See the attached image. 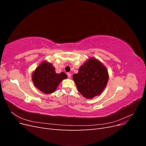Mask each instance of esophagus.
Masks as SVG:
<instances>
[{"label": "esophagus", "mask_w": 146, "mask_h": 146, "mask_svg": "<svg viewBox=\"0 0 146 146\" xmlns=\"http://www.w3.org/2000/svg\"><path fill=\"white\" fill-rule=\"evenodd\" d=\"M68 78H70V77H71V74H69V73H68Z\"/></svg>", "instance_id": "1"}]
</instances>
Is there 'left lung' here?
Segmentation results:
<instances>
[{"instance_id": "obj_1", "label": "left lung", "mask_w": 146, "mask_h": 146, "mask_svg": "<svg viewBox=\"0 0 146 146\" xmlns=\"http://www.w3.org/2000/svg\"><path fill=\"white\" fill-rule=\"evenodd\" d=\"M73 80L78 92L86 99H92L100 95L107 85L108 73L100 61L90 58L74 74Z\"/></svg>"}]
</instances>
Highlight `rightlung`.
Here are the masks:
<instances>
[{
	"label": "right lung",
	"mask_w": 146,
	"mask_h": 146,
	"mask_svg": "<svg viewBox=\"0 0 146 146\" xmlns=\"http://www.w3.org/2000/svg\"><path fill=\"white\" fill-rule=\"evenodd\" d=\"M66 78L67 76L64 72L56 74L55 68L46 61L39 65L32 76L34 85L44 94L55 92L60 82Z\"/></svg>",
	"instance_id": "1"
}]
</instances>
